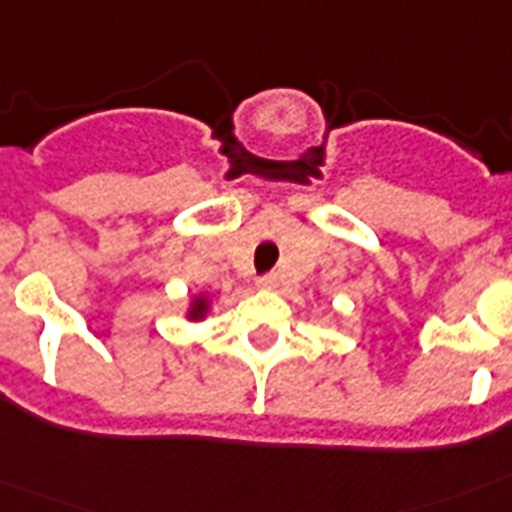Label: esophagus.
Wrapping results in <instances>:
<instances>
[{
  "label": "esophagus",
  "instance_id": "34e87169",
  "mask_svg": "<svg viewBox=\"0 0 512 512\" xmlns=\"http://www.w3.org/2000/svg\"><path fill=\"white\" fill-rule=\"evenodd\" d=\"M256 284H259L261 289H274L277 287V274H264V277L256 279Z\"/></svg>",
  "mask_w": 512,
  "mask_h": 512
}]
</instances>
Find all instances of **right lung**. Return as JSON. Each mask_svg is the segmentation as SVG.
<instances>
[{
    "label": "right lung",
    "instance_id": "1",
    "mask_svg": "<svg viewBox=\"0 0 512 512\" xmlns=\"http://www.w3.org/2000/svg\"><path fill=\"white\" fill-rule=\"evenodd\" d=\"M205 310H207L205 300H197V305H194V310L189 312V315H192V318H200V315H205Z\"/></svg>",
    "mask_w": 512,
    "mask_h": 512
}]
</instances>
